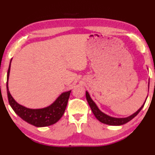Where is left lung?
I'll list each match as a JSON object with an SVG mask.
<instances>
[{"mask_svg": "<svg viewBox=\"0 0 155 155\" xmlns=\"http://www.w3.org/2000/svg\"><path fill=\"white\" fill-rule=\"evenodd\" d=\"M148 88H149V83H148ZM86 98H87V103L89 104V105H90V107L91 111H92L94 115H95V117H96V118L98 119L101 122L103 123V124H106L111 125V126L122 125V124H126V123H127L129 121H130L131 120H132L133 118H134L136 115H137L140 112V111L142 109V108L144 106V104H145V103H146V101L144 102L143 105L140 107V109L137 110V111H136L135 114H133V115H130V116H128L127 117H124V118H117V117H113L109 116V115H107L106 114H104V113L102 112L101 110L98 108V107L96 106L95 103H94V102L92 101V99L91 98L90 94H89L87 91H86Z\"/></svg>", "mask_w": 155, "mask_h": 155, "instance_id": "1", "label": "left lung"}]
</instances>
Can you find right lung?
Here are the masks:
<instances>
[{
  "instance_id": "1",
  "label": "right lung",
  "mask_w": 155,
  "mask_h": 155,
  "mask_svg": "<svg viewBox=\"0 0 155 155\" xmlns=\"http://www.w3.org/2000/svg\"><path fill=\"white\" fill-rule=\"evenodd\" d=\"M11 61L7 71V91L9 103L15 114L25 122L37 127H48L58 122L64 114L71 90L62 93L51 105L45 108L33 109L20 105L13 98L8 89V80Z\"/></svg>"
}]
</instances>
